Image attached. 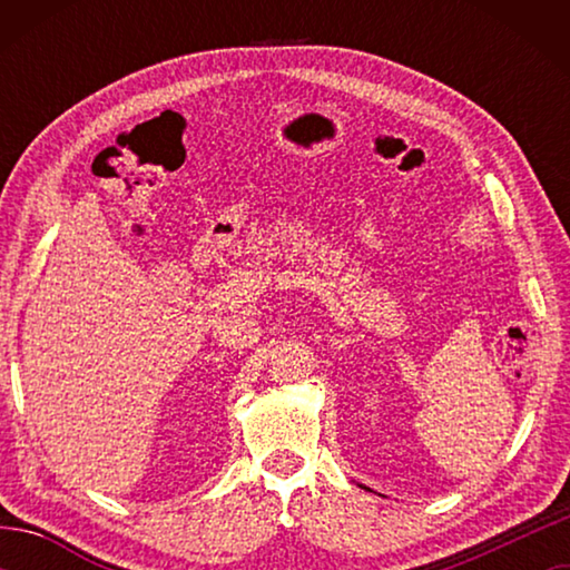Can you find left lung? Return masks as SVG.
<instances>
[{
	"label": "left lung",
	"instance_id": "1",
	"mask_svg": "<svg viewBox=\"0 0 570 570\" xmlns=\"http://www.w3.org/2000/svg\"><path fill=\"white\" fill-rule=\"evenodd\" d=\"M366 490H370V488H366Z\"/></svg>",
	"mask_w": 570,
	"mask_h": 570
}]
</instances>
